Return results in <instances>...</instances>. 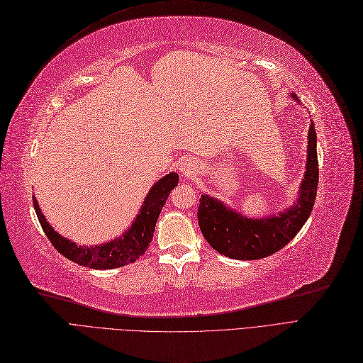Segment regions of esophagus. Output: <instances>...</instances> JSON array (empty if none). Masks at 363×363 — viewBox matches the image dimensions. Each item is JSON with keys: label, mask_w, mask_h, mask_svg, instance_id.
Masks as SVG:
<instances>
[{"label": "esophagus", "mask_w": 363, "mask_h": 363, "mask_svg": "<svg viewBox=\"0 0 363 363\" xmlns=\"http://www.w3.org/2000/svg\"><path fill=\"white\" fill-rule=\"evenodd\" d=\"M181 173L184 177H191V174H194V169L190 164H184L181 166Z\"/></svg>", "instance_id": "1"}]
</instances>
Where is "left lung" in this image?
Segmentation results:
<instances>
[{"instance_id": "left-lung-1", "label": "left lung", "mask_w": 363, "mask_h": 363, "mask_svg": "<svg viewBox=\"0 0 363 363\" xmlns=\"http://www.w3.org/2000/svg\"><path fill=\"white\" fill-rule=\"evenodd\" d=\"M292 98L296 96L292 95ZM317 133L313 123H311L306 173L294 206L279 214V217L252 220L230 211L217 199L202 194L197 209L199 228L208 244L228 258L241 261L267 258L285 247L306 223L317 197Z\"/></svg>"}]
</instances>
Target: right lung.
Instances as JSON below:
<instances>
[{
    "instance_id": "add662e5",
    "label": "right lung",
    "mask_w": 363,
    "mask_h": 363,
    "mask_svg": "<svg viewBox=\"0 0 363 363\" xmlns=\"http://www.w3.org/2000/svg\"><path fill=\"white\" fill-rule=\"evenodd\" d=\"M178 181L179 177L173 172L161 178L147 193L145 203L140 209V214L137 216L131 229H128L122 238L102 245H95V247H91V245L90 247H87V245L83 247V245H77L75 242L58 235L40 213L38 201L34 197L33 205L45 235L48 237L55 250L60 252L65 258L83 267L96 268V270H111V268L135 262L140 256L145 255L152 237H154L155 223L161 209L166 203L169 193L178 185Z\"/></svg>"
}]
</instances>
